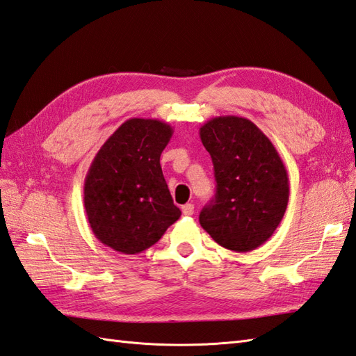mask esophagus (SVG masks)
<instances>
[{
	"label": "esophagus",
	"mask_w": 356,
	"mask_h": 356,
	"mask_svg": "<svg viewBox=\"0 0 356 356\" xmlns=\"http://www.w3.org/2000/svg\"><path fill=\"white\" fill-rule=\"evenodd\" d=\"M181 212H184V216H186V217L193 216V213H194V204H191V203L184 204V206H181Z\"/></svg>",
	"instance_id": "obj_1"
}]
</instances>
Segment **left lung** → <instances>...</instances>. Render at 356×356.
<instances>
[{"mask_svg":"<svg viewBox=\"0 0 356 356\" xmlns=\"http://www.w3.org/2000/svg\"><path fill=\"white\" fill-rule=\"evenodd\" d=\"M217 191L200 212V225L216 243L250 252L275 234L286 211L290 185L271 140L250 120L226 115L200 127Z\"/></svg>","mask_w":356,"mask_h":356,"instance_id":"obj_1","label":"left lung"}]
</instances>
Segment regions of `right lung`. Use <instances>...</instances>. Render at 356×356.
I'll return each mask as SVG.
<instances>
[{
	"label": "right lung",
	"instance_id": "right-lung-1",
	"mask_svg": "<svg viewBox=\"0 0 356 356\" xmlns=\"http://www.w3.org/2000/svg\"><path fill=\"white\" fill-rule=\"evenodd\" d=\"M171 136L167 122L130 118L95 154L83 200L89 226L104 245L126 254L140 253L181 216L161 168Z\"/></svg>",
	"mask_w": 356,
	"mask_h": 356
}]
</instances>
